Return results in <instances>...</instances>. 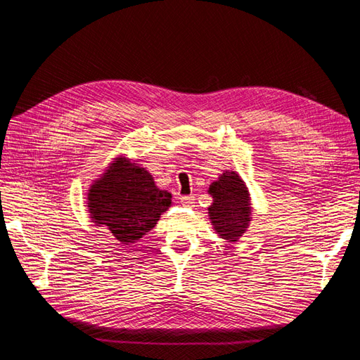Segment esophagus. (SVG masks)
<instances>
[{
    "mask_svg": "<svg viewBox=\"0 0 360 360\" xmlns=\"http://www.w3.org/2000/svg\"><path fill=\"white\" fill-rule=\"evenodd\" d=\"M180 201H181L183 205L193 207V204H195V197H192V195H186V197H181Z\"/></svg>",
    "mask_w": 360,
    "mask_h": 360,
    "instance_id": "34e87169",
    "label": "esophagus"
}]
</instances>
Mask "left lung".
<instances>
[{
  "label": "left lung",
  "instance_id": "left-lung-1",
  "mask_svg": "<svg viewBox=\"0 0 360 360\" xmlns=\"http://www.w3.org/2000/svg\"><path fill=\"white\" fill-rule=\"evenodd\" d=\"M207 192L213 198L207 209L213 230L228 243H236L252 221V201L246 183L236 171L226 169Z\"/></svg>",
  "mask_w": 360,
  "mask_h": 360
}]
</instances>
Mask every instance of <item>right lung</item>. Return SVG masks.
<instances>
[{"label":"right lung","instance_id":"obj_1","mask_svg":"<svg viewBox=\"0 0 360 360\" xmlns=\"http://www.w3.org/2000/svg\"><path fill=\"white\" fill-rule=\"evenodd\" d=\"M123 155L93 180L86 209L96 226H106L120 243L132 245L153 230L172 205V195L156 186L151 174Z\"/></svg>","mask_w":360,"mask_h":360}]
</instances>
